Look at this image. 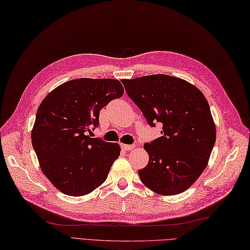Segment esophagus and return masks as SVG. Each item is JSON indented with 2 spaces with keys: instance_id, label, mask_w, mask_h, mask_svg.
<instances>
[{
  "instance_id": "esophagus-1",
  "label": "esophagus",
  "mask_w": 250,
  "mask_h": 250,
  "mask_svg": "<svg viewBox=\"0 0 250 250\" xmlns=\"http://www.w3.org/2000/svg\"><path fill=\"white\" fill-rule=\"evenodd\" d=\"M121 147L124 151H130L134 148V145H125V144H122Z\"/></svg>"
}]
</instances>
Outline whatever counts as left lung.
<instances>
[{"label":"left lung","instance_id":"8db88e82","mask_svg":"<svg viewBox=\"0 0 250 250\" xmlns=\"http://www.w3.org/2000/svg\"><path fill=\"white\" fill-rule=\"evenodd\" d=\"M121 82L148 124L163 125L162 136L144 146L149 162L139 170L142 182L162 195L185 191L207 167L216 140L208 101L194 85L170 75Z\"/></svg>","mask_w":250,"mask_h":250}]
</instances>
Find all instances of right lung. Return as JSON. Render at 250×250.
<instances>
[{
  "mask_svg": "<svg viewBox=\"0 0 250 250\" xmlns=\"http://www.w3.org/2000/svg\"><path fill=\"white\" fill-rule=\"evenodd\" d=\"M123 93L117 80L79 79L59 85L41 102L32 145L43 174L60 191L81 196L106 180L121 149L87 131L99 125L100 109Z\"/></svg>",
  "mask_w": 250,
  "mask_h": 250,
  "instance_id": "obj_1",
  "label": "right lung"
}]
</instances>
